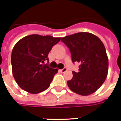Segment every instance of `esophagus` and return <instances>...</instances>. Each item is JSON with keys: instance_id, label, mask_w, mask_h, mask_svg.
<instances>
[{"instance_id": "1", "label": "esophagus", "mask_w": 121, "mask_h": 121, "mask_svg": "<svg viewBox=\"0 0 121 121\" xmlns=\"http://www.w3.org/2000/svg\"><path fill=\"white\" fill-rule=\"evenodd\" d=\"M67 71V68H63V69H61L60 70V71L61 72V73H65L66 71Z\"/></svg>"}]
</instances>
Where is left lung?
I'll list each match as a JSON object with an SVG mask.
<instances>
[{"label":"left lung","instance_id":"left-lung-1","mask_svg":"<svg viewBox=\"0 0 121 121\" xmlns=\"http://www.w3.org/2000/svg\"><path fill=\"white\" fill-rule=\"evenodd\" d=\"M70 50L73 62L80 63L78 73L67 81L75 93L87 96L100 87L108 72V58L103 43L89 32H79L61 39Z\"/></svg>","mask_w":121,"mask_h":121}]
</instances>
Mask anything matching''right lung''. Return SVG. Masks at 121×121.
<instances>
[{
	"mask_svg": "<svg viewBox=\"0 0 121 121\" xmlns=\"http://www.w3.org/2000/svg\"><path fill=\"white\" fill-rule=\"evenodd\" d=\"M61 38L33 34L23 37L15 45L11 57L12 73L21 89L37 94L50 86L58 69L43 63L48 61V53Z\"/></svg>",
	"mask_w": 121,
	"mask_h": 121,
	"instance_id": "1",
	"label": "right lung"
}]
</instances>
